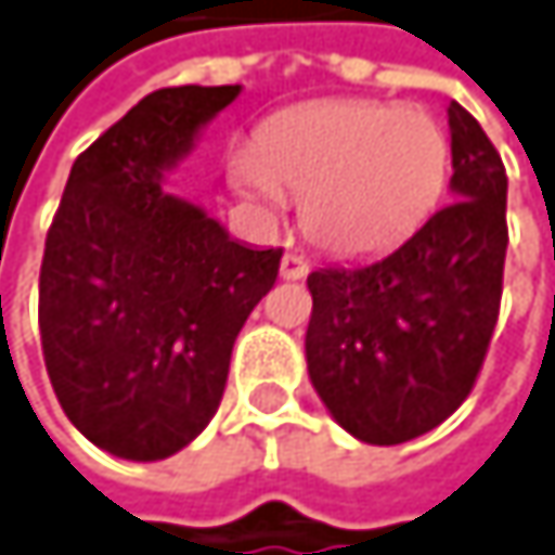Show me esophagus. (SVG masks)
<instances>
[{"instance_id":"esophagus-1","label":"esophagus","mask_w":555,"mask_h":555,"mask_svg":"<svg viewBox=\"0 0 555 555\" xmlns=\"http://www.w3.org/2000/svg\"><path fill=\"white\" fill-rule=\"evenodd\" d=\"M279 276L282 279H305L308 276V263L295 254H285L282 263H279Z\"/></svg>"}]
</instances>
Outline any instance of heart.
<instances>
[{
  "mask_svg": "<svg viewBox=\"0 0 555 555\" xmlns=\"http://www.w3.org/2000/svg\"><path fill=\"white\" fill-rule=\"evenodd\" d=\"M228 172L263 215L301 195V228L327 254L370 257L411 237L440 205L450 141L421 108L327 99L276 115Z\"/></svg>",
  "mask_w": 555,
  "mask_h": 555,
  "instance_id": "obj_1",
  "label": "heart"
}]
</instances>
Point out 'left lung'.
I'll return each mask as SVG.
<instances>
[{"mask_svg":"<svg viewBox=\"0 0 555 555\" xmlns=\"http://www.w3.org/2000/svg\"><path fill=\"white\" fill-rule=\"evenodd\" d=\"M453 202L401 247L308 276V376L331 417L391 447L443 424L476 386L499 321L507 176L482 125L450 102Z\"/></svg>","mask_w":555,"mask_h":555,"instance_id":"8db88e82","label":"left lung"}]
</instances>
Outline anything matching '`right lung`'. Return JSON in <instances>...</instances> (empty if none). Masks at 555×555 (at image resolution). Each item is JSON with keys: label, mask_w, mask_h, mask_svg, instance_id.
Returning a JSON list of instances; mask_svg holds the SVG:
<instances>
[{"label": "right lung", "mask_w": 555, "mask_h": 555, "mask_svg": "<svg viewBox=\"0 0 555 555\" xmlns=\"http://www.w3.org/2000/svg\"><path fill=\"white\" fill-rule=\"evenodd\" d=\"M241 86L144 95L69 169L41 263V347L63 414L99 450L154 463L215 417L234 340L282 250L234 241L164 176Z\"/></svg>", "instance_id": "1"}]
</instances>
